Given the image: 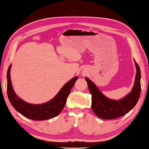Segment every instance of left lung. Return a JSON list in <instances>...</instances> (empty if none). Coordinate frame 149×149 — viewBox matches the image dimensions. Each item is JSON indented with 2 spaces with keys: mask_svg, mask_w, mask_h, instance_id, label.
I'll return each mask as SVG.
<instances>
[{
  "mask_svg": "<svg viewBox=\"0 0 149 149\" xmlns=\"http://www.w3.org/2000/svg\"><path fill=\"white\" fill-rule=\"evenodd\" d=\"M135 65L137 72L134 87L131 93L119 100L107 98L98 90L95 84L85 77L92 94V109L98 117L106 120L115 119L126 115L136 105L141 94V71L136 61Z\"/></svg>",
  "mask_w": 149,
  "mask_h": 149,
  "instance_id": "left-lung-1",
  "label": "left lung"
}]
</instances>
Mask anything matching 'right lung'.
Returning <instances> with one entry per match:
<instances>
[{"instance_id":"1","label":"right lung","mask_w":149,"mask_h":149,"mask_svg":"<svg viewBox=\"0 0 149 149\" xmlns=\"http://www.w3.org/2000/svg\"><path fill=\"white\" fill-rule=\"evenodd\" d=\"M10 68L7 72V94L12 106L24 117L35 120H44L55 117L63 109L68 96L78 77H75L64 85L51 100L43 104H31L22 100L13 91L10 78Z\"/></svg>"}]
</instances>
